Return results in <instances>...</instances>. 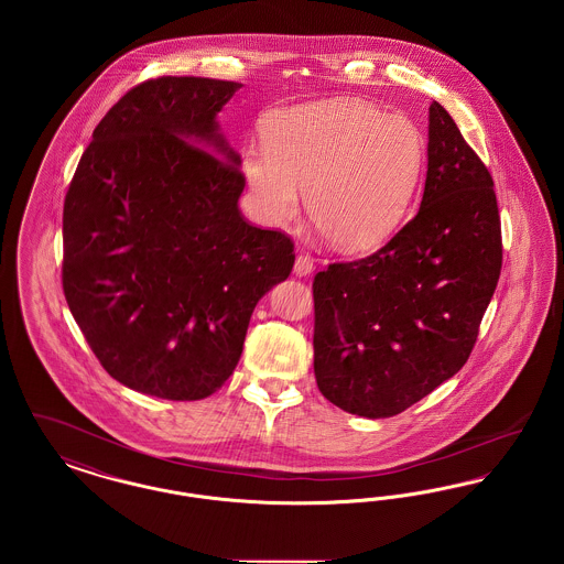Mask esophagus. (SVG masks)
<instances>
[{
  "label": "esophagus",
  "mask_w": 564,
  "mask_h": 564,
  "mask_svg": "<svg viewBox=\"0 0 564 564\" xmlns=\"http://www.w3.org/2000/svg\"><path fill=\"white\" fill-rule=\"evenodd\" d=\"M313 258L311 256H306V253H300L297 258H295L294 272L297 276H306V274H311L313 272Z\"/></svg>",
  "instance_id": "34e87169"
}]
</instances>
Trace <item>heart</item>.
Wrapping results in <instances>:
<instances>
[{
    "label": "heart",
    "instance_id": "obj_1",
    "mask_svg": "<svg viewBox=\"0 0 564 564\" xmlns=\"http://www.w3.org/2000/svg\"><path fill=\"white\" fill-rule=\"evenodd\" d=\"M423 169V137L403 113L357 99L302 104L272 113L264 143L247 145L242 173L272 224L308 214L340 249L387 239Z\"/></svg>",
    "mask_w": 564,
    "mask_h": 564
}]
</instances>
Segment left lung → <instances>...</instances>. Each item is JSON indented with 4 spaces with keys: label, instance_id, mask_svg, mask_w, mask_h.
<instances>
[{
    "label": "left lung",
    "instance_id": "1",
    "mask_svg": "<svg viewBox=\"0 0 564 564\" xmlns=\"http://www.w3.org/2000/svg\"><path fill=\"white\" fill-rule=\"evenodd\" d=\"M503 260L492 177L451 113L430 108L416 215L376 253L315 274V378L325 400L395 416L465 366Z\"/></svg>",
    "mask_w": 564,
    "mask_h": 564
}]
</instances>
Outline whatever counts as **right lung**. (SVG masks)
Masks as SVG:
<instances>
[{
    "instance_id": "obj_1",
    "label": "right lung",
    "mask_w": 564,
    "mask_h": 564,
    "mask_svg": "<svg viewBox=\"0 0 564 564\" xmlns=\"http://www.w3.org/2000/svg\"><path fill=\"white\" fill-rule=\"evenodd\" d=\"M241 86L137 84L67 189L65 300L106 372L139 393L209 398L241 359L258 300L294 269L292 239L239 212L241 156L215 118Z\"/></svg>"
}]
</instances>
